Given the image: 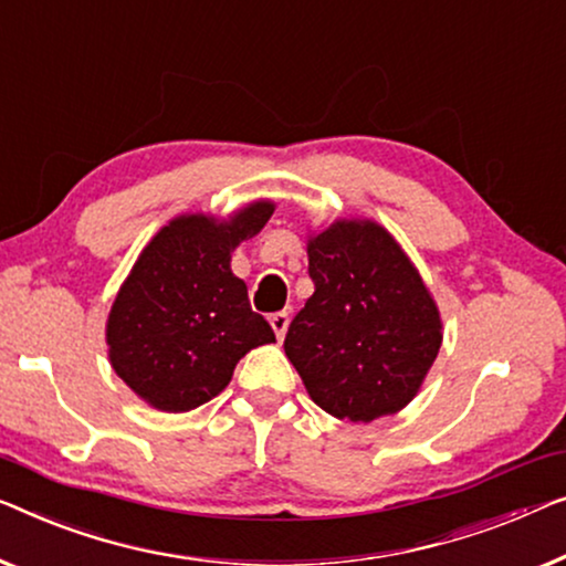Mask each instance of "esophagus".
<instances>
[{
	"label": "esophagus",
	"mask_w": 566,
	"mask_h": 566,
	"mask_svg": "<svg viewBox=\"0 0 566 566\" xmlns=\"http://www.w3.org/2000/svg\"><path fill=\"white\" fill-rule=\"evenodd\" d=\"M289 311H275V314H270V326H273L275 337L283 339L285 332H289Z\"/></svg>",
	"instance_id": "esophagus-1"
}]
</instances>
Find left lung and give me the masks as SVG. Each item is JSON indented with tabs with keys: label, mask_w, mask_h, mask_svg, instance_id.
I'll list each match as a JSON object with an SVG mask.
<instances>
[{
	"label": "left lung",
	"mask_w": 566,
	"mask_h": 566,
	"mask_svg": "<svg viewBox=\"0 0 566 566\" xmlns=\"http://www.w3.org/2000/svg\"><path fill=\"white\" fill-rule=\"evenodd\" d=\"M314 296L285 355L326 413L370 423L416 396L441 347L439 311L396 240L373 222H337L308 242Z\"/></svg>",
	"instance_id": "1"
}]
</instances>
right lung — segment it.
I'll return each instance as SVG.
<instances>
[{"label":"right lung","mask_w":566,"mask_h":566,"mask_svg":"<svg viewBox=\"0 0 566 566\" xmlns=\"http://www.w3.org/2000/svg\"><path fill=\"white\" fill-rule=\"evenodd\" d=\"M273 214L260 201L229 224L178 217L143 250L114 301L106 342L114 373L160 411H191L227 388L252 347L275 342L229 255Z\"/></svg>","instance_id":"right-lung-1"}]
</instances>
